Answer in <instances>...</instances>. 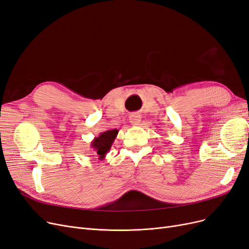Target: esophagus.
I'll list each match as a JSON object with an SVG mask.
<instances>
[{
  "label": "esophagus",
  "mask_w": 249,
  "mask_h": 249,
  "mask_svg": "<svg viewBox=\"0 0 249 249\" xmlns=\"http://www.w3.org/2000/svg\"><path fill=\"white\" fill-rule=\"evenodd\" d=\"M140 120H142V117L138 114H132L130 117H129V121L134 126L138 125L140 123Z\"/></svg>",
  "instance_id": "1"
}]
</instances>
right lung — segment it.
<instances>
[{"mask_svg":"<svg viewBox=\"0 0 249 249\" xmlns=\"http://www.w3.org/2000/svg\"><path fill=\"white\" fill-rule=\"evenodd\" d=\"M118 132L119 131L117 129L107 130L105 132H102L98 137L93 138L90 146L93 149L95 155L99 157V160H104L106 158V155L109 153Z\"/></svg>","mask_w":249,"mask_h":249,"instance_id":"1","label":"right lung"}]
</instances>
